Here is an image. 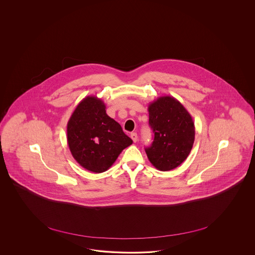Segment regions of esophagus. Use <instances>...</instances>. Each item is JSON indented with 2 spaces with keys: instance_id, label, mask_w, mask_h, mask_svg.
Returning a JSON list of instances; mask_svg holds the SVG:
<instances>
[{
  "instance_id": "obj_1",
  "label": "esophagus",
  "mask_w": 255,
  "mask_h": 255,
  "mask_svg": "<svg viewBox=\"0 0 255 255\" xmlns=\"http://www.w3.org/2000/svg\"><path fill=\"white\" fill-rule=\"evenodd\" d=\"M131 138L132 139V141L135 143V142L137 141V138H138L137 133H136V132H132V133H131Z\"/></svg>"
}]
</instances>
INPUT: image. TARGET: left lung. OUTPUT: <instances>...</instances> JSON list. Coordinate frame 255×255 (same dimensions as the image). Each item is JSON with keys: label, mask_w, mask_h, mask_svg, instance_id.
Segmentation results:
<instances>
[{"label": "left lung", "mask_w": 255, "mask_h": 255, "mask_svg": "<svg viewBox=\"0 0 255 255\" xmlns=\"http://www.w3.org/2000/svg\"><path fill=\"white\" fill-rule=\"evenodd\" d=\"M148 124L154 139L145 148L151 164L160 171L180 165L190 154L195 136L193 118L172 96H161L148 105Z\"/></svg>", "instance_id": "left-lung-1"}]
</instances>
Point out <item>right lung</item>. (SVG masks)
<instances>
[{"label": "right lung", "mask_w": 255, "mask_h": 255, "mask_svg": "<svg viewBox=\"0 0 255 255\" xmlns=\"http://www.w3.org/2000/svg\"><path fill=\"white\" fill-rule=\"evenodd\" d=\"M67 143L74 159L82 167L102 173L116 162L132 140L108 116L103 101L96 96H87L70 117Z\"/></svg>", "instance_id": "1"}]
</instances>
